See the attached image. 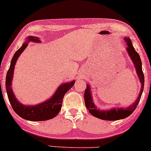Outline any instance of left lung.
Returning a JSON list of instances; mask_svg holds the SVG:
<instances>
[{
    "mask_svg": "<svg viewBox=\"0 0 151 151\" xmlns=\"http://www.w3.org/2000/svg\"><path fill=\"white\" fill-rule=\"evenodd\" d=\"M125 41L127 43V51H128L130 58L132 59L133 63L136 68V71L138 74L139 78L140 83H142V88L140 90V93L136 101L129 107L123 108V107H117V108H113L112 109L107 111H100L96 109V107L93 104L92 99H91V92H90V88L89 86H87L85 89V93H84V98H85V106L89 111V112L93 115V116L97 118L103 119V120L107 121H116L126 118L132 114L136 107H137L139 102L140 101L142 94L144 90V76L142 71V61L139 57V55L137 53L135 49L133 47L131 41L129 38H124Z\"/></svg>",
    "mask_w": 151,
    "mask_h": 151,
    "instance_id": "8db88e82",
    "label": "left lung"
}]
</instances>
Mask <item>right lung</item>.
<instances>
[{
  "label": "right lung",
  "mask_w": 151,
  "mask_h": 151,
  "mask_svg": "<svg viewBox=\"0 0 151 151\" xmlns=\"http://www.w3.org/2000/svg\"><path fill=\"white\" fill-rule=\"evenodd\" d=\"M29 41L39 42L40 40H38L37 37H29ZM28 42H25L22 45L19 49L15 52L12 59L11 64L9 66L8 71L6 76V82H5V87H6L7 96L9 103L12 107L14 111L21 116V118L26 119V120L32 121H41L49 120L54 118L57 116L59 111L62 108V101L65 93L73 87L75 81H72L69 83H65L60 86L57 89L56 92L55 93L53 96L44 103L40 105H35V106H25L19 103L16 99L14 95L12 89V79L13 77V72L14 69V65L17 61V59L21 54L25 48L28 46Z\"/></svg>",
  "instance_id": "add662e5"
}]
</instances>
